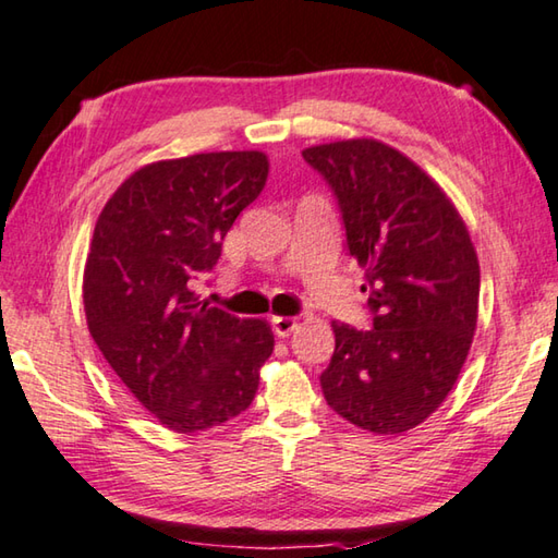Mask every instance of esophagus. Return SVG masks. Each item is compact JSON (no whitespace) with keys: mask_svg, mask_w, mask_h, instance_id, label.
<instances>
[{"mask_svg":"<svg viewBox=\"0 0 558 558\" xmlns=\"http://www.w3.org/2000/svg\"><path fill=\"white\" fill-rule=\"evenodd\" d=\"M271 328L274 333L279 338H289L294 330L299 328V318H291V316H274L271 318Z\"/></svg>","mask_w":558,"mask_h":558,"instance_id":"obj_1","label":"esophagus"}]
</instances>
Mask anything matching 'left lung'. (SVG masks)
<instances>
[{
  "instance_id": "8db88e82",
  "label": "left lung",
  "mask_w": 558,
  "mask_h": 558,
  "mask_svg": "<svg viewBox=\"0 0 558 558\" xmlns=\"http://www.w3.org/2000/svg\"><path fill=\"white\" fill-rule=\"evenodd\" d=\"M304 159L338 195L375 311L369 330L330 324L324 397L365 432L404 434L444 404L473 345L481 264L471 232L441 185L385 142L316 144Z\"/></svg>"
}]
</instances>
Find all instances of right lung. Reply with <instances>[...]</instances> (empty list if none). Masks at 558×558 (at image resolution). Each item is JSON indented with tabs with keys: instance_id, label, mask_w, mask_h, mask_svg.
Returning a JSON list of instances; mask_svg holds the SVG:
<instances>
[{
	"instance_id": "right-lung-1",
	"label": "right lung",
	"mask_w": 558,
	"mask_h": 558,
	"mask_svg": "<svg viewBox=\"0 0 558 558\" xmlns=\"http://www.w3.org/2000/svg\"><path fill=\"white\" fill-rule=\"evenodd\" d=\"M267 175L264 151L151 161L95 222L83 271L87 330L136 402L175 434L242 414L274 350L267 320L230 316L193 291Z\"/></svg>"
}]
</instances>
